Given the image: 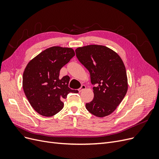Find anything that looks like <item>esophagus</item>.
<instances>
[{
	"label": "esophagus",
	"instance_id": "1",
	"mask_svg": "<svg viewBox=\"0 0 159 159\" xmlns=\"http://www.w3.org/2000/svg\"><path fill=\"white\" fill-rule=\"evenodd\" d=\"M85 88H86V86L85 85H82L80 87V88L78 89V91H79V92H81V91H82L83 90H84V89H85Z\"/></svg>",
	"mask_w": 159,
	"mask_h": 159
}]
</instances>
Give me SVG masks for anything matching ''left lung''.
<instances>
[{
  "instance_id": "1",
  "label": "left lung",
  "mask_w": 159,
  "mask_h": 159,
  "mask_svg": "<svg viewBox=\"0 0 159 159\" xmlns=\"http://www.w3.org/2000/svg\"><path fill=\"white\" fill-rule=\"evenodd\" d=\"M77 58L90 74L94 98L85 104L89 113L99 117L112 113L122 102L127 89L126 69L121 57L109 48L89 45L75 50Z\"/></svg>"
}]
</instances>
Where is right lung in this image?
Returning <instances> with one entry per match:
<instances>
[{"label": "right lung", "instance_id": "add662e5", "mask_svg": "<svg viewBox=\"0 0 159 159\" xmlns=\"http://www.w3.org/2000/svg\"><path fill=\"white\" fill-rule=\"evenodd\" d=\"M74 56L73 49L53 46L27 64L22 77L23 89L31 106L40 115H56L63 109L62 100L68 93L78 92L68 87V75L59 77L61 68Z\"/></svg>", "mask_w": 159, "mask_h": 159}]
</instances>
